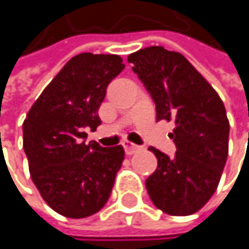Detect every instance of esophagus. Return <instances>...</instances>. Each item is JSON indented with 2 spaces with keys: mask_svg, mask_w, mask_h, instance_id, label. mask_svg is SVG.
<instances>
[{
  "mask_svg": "<svg viewBox=\"0 0 249 249\" xmlns=\"http://www.w3.org/2000/svg\"><path fill=\"white\" fill-rule=\"evenodd\" d=\"M123 147H124L126 154H134V153H137L138 150H141L140 145H137V144H134V142H131V141H124V142H123Z\"/></svg>",
  "mask_w": 249,
  "mask_h": 249,
  "instance_id": "1",
  "label": "esophagus"
}]
</instances>
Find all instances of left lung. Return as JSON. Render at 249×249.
I'll return each instance as SVG.
<instances>
[{
	"label": "left lung",
	"instance_id": "left-lung-1",
	"mask_svg": "<svg viewBox=\"0 0 249 249\" xmlns=\"http://www.w3.org/2000/svg\"><path fill=\"white\" fill-rule=\"evenodd\" d=\"M128 62L156 104L157 121L176 124L174 157L148 148L157 157L156 172L145 180L150 199L169 215H192L215 193L226 163L224 102L181 53L151 46L131 53Z\"/></svg>",
	"mask_w": 249,
	"mask_h": 249
}]
</instances>
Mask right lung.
<instances>
[{"label": "right lung", "mask_w": 249, "mask_h": 249, "mask_svg": "<svg viewBox=\"0 0 249 249\" xmlns=\"http://www.w3.org/2000/svg\"><path fill=\"white\" fill-rule=\"evenodd\" d=\"M124 68L117 54H77L44 88L23 123L33 183L44 202L66 218L99 212L124 161L123 145L85 142V128L95 131L101 125L98 111L107 86Z\"/></svg>", "instance_id": "right-lung-1"}]
</instances>
